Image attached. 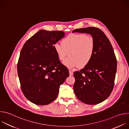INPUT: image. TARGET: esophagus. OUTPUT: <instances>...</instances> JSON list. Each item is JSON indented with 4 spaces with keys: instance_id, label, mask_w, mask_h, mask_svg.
Returning <instances> with one entry per match:
<instances>
[{
    "instance_id": "obj_1",
    "label": "esophagus",
    "mask_w": 129,
    "mask_h": 129,
    "mask_svg": "<svg viewBox=\"0 0 129 129\" xmlns=\"http://www.w3.org/2000/svg\"><path fill=\"white\" fill-rule=\"evenodd\" d=\"M69 75H70V76H73V72L71 71H70V70H69Z\"/></svg>"
}]
</instances>
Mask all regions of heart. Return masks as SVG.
I'll use <instances>...</instances> for the list:
<instances>
[{
  "label": "heart",
  "instance_id": "obj_1",
  "mask_svg": "<svg viewBox=\"0 0 129 129\" xmlns=\"http://www.w3.org/2000/svg\"><path fill=\"white\" fill-rule=\"evenodd\" d=\"M62 44L54 43L53 48L58 58L63 61L68 54L69 56L63 62L69 68L79 66L84 68L92 60L95 43L92 37L84 34H70L64 38Z\"/></svg>",
  "mask_w": 129,
  "mask_h": 129
}]
</instances>
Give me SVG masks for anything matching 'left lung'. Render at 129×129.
<instances>
[{
    "mask_svg": "<svg viewBox=\"0 0 129 129\" xmlns=\"http://www.w3.org/2000/svg\"><path fill=\"white\" fill-rule=\"evenodd\" d=\"M90 34L95 48L90 63L80 71L73 73L76 81L73 90L77 98L83 103L96 105L107 99L113 90L117 69V60L109 40L97 27L76 29L72 33Z\"/></svg>",
    "mask_w": 129,
    "mask_h": 129,
    "instance_id": "obj_1",
    "label": "left lung"
}]
</instances>
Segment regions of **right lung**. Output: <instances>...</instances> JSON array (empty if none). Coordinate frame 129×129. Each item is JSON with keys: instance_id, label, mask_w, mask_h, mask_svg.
I'll list each match as a JSON object with an SVG mask.
<instances>
[{"instance_id": "obj_1", "label": "right lung", "mask_w": 129, "mask_h": 129, "mask_svg": "<svg viewBox=\"0 0 129 129\" xmlns=\"http://www.w3.org/2000/svg\"><path fill=\"white\" fill-rule=\"evenodd\" d=\"M65 34L63 31L40 30L26 41L21 50L17 64L21 88L25 98L36 105L53 102L60 85L69 76L53 48L54 44Z\"/></svg>"}]
</instances>
